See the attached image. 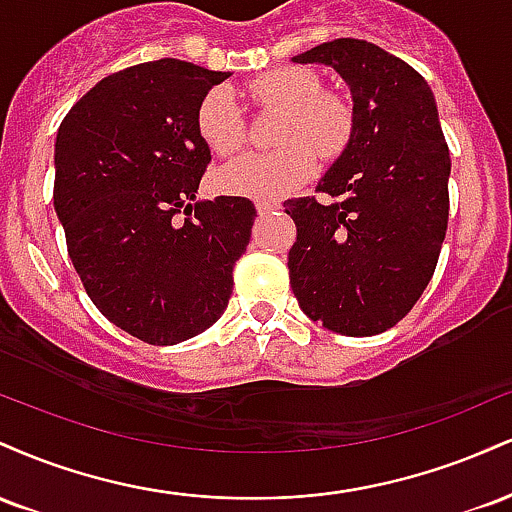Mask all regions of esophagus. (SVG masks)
Here are the masks:
<instances>
[{
  "label": "esophagus",
  "instance_id": "34e87169",
  "mask_svg": "<svg viewBox=\"0 0 512 512\" xmlns=\"http://www.w3.org/2000/svg\"><path fill=\"white\" fill-rule=\"evenodd\" d=\"M255 207H257V211H260V214H269V211L279 209L281 204L279 202H269V199H262V202H257Z\"/></svg>",
  "mask_w": 512,
  "mask_h": 512
}]
</instances>
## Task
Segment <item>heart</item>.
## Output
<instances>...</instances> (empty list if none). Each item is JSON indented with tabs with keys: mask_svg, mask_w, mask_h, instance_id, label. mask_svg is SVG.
<instances>
[{
	"mask_svg": "<svg viewBox=\"0 0 512 512\" xmlns=\"http://www.w3.org/2000/svg\"><path fill=\"white\" fill-rule=\"evenodd\" d=\"M250 96L264 108L284 110L272 154H243L216 170L219 190L252 199H281L305 185L317 170V154L339 156L354 132V113L344 98L322 91V81L301 67H281L250 81ZM197 132L214 154L226 156L245 142L238 105L226 86L199 101Z\"/></svg>",
	"mask_w": 512,
	"mask_h": 512,
	"instance_id": "b5f03b06",
	"label": "heart"
}]
</instances>
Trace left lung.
Instances as JSON below:
<instances>
[{
    "mask_svg": "<svg viewBox=\"0 0 512 512\" xmlns=\"http://www.w3.org/2000/svg\"><path fill=\"white\" fill-rule=\"evenodd\" d=\"M293 62L325 64L342 76L354 132L317 182L332 202H284L296 223L291 289L310 320L370 337L414 308L445 240L450 151L436 98L414 67L368 40H330Z\"/></svg>",
    "mask_w": 512,
    "mask_h": 512,
    "instance_id": "obj_1",
    "label": "left lung"
}]
</instances>
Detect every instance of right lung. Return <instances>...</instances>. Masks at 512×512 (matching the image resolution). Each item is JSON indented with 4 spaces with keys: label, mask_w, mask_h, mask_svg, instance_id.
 <instances>
[{
    "label": "right lung",
    "mask_w": 512,
    "mask_h": 512,
    "mask_svg": "<svg viewBox=\"0 0 512 512\" xmlns=\"http://www.w3.org/2000/svg\"><path fill=\"white\" fill-rule=\"evenodd\" d=\"M182 60L105 76L55 142V211L81 284L101 313L154 346L214 325L250 243L248 197L197 202L211 161L199 101L228 79Z\"/></svg>",
    "instance_id": "1"
}]
</instances>
